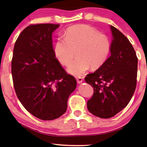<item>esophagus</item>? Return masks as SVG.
<instances>
[{"mask_svg": "<svg viewBox=\"0 0 147 147\" xmlns=\"http://www.w3.org/2000/svg\"><path fill=\"white\" fill-rule=\"evenodd\" d=\"M76 80H77L78 84H81V83H82V82L84 81V78L78 77V78H76Z\"/></svg>", "mask_w": 147, "mask_h": 147, "instance_id": "1", "label": "esophagus"}]
</instances>
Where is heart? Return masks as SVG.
<instances>
[{"label": "heart", "instance_id": "1", "mask_svg": "<svg viewBox=\"0 0 147 147\" xmlns=\"http://www.w3.org/2000/svg\"><path fill=\"white\" fill-rule=\"evenodd\" d=\"M112 43L105 34L88 25H76L65 32L64 39H59L54 45V54L61 65L68 66L73 61L74 52L78 58L67 71L74 76L83 75L89 68L96 69L107 61Z\"/></svg>", "mask_w": 147, "mask_h": 147}]
</instances>
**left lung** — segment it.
Returning <instances> with one entry per match:
<instances>
[{
    "label": "left lung",
    "instance_id": "left-lung-1",
    "mask_svg": "<svg viewBox=\"0 0 147 147\" xmlns=\"http://www.w3.org/2000/svg\"><path fill=\"white\" fill-rule=\"evenodd\" d=\"M112 40L110 56L103 65L85 78L94 88L87 102L90 113L101 118H110L129 103L135 91L138 58L127 38L110 25Z\"/></svg>",
    "mask_w": 147,
    "mask_h": 147
}]
</instances>
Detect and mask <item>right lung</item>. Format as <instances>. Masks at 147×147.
I'll return each instance as SVG.
<instances>
[{
  "label": "right lung",
  "mask_w": 147,
  "mask_h": 147,
  "mask_svg": "<svg viewBox=\"0 0 147 147\" xmlns=\"http://www.w3.org/2000/svg\"><path fill=\"white\" fill-rule=\"evenodd\" d=\"M59 27L47 23L26 27L15 42L11 61L19 101L28 112L43 120L56 119L65 113L68 98L77 85L54 54L52 33Z\"/></svg>",
  "instance_id": "add662e5"
}]
</instances>
